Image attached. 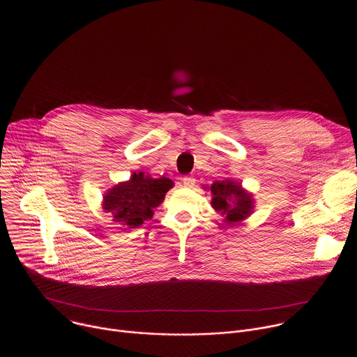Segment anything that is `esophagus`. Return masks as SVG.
Returning a JSON list of instances; mask_svg holds the SVG:
<instances>
[{
    "instance_id": "esophagus-1",
    "label": "esophagus",
    "mask_w": 357,
    "mask_h": 357,
    "mask_svg": "<svg viewBox=\"0 0 357 357\" xmlns=\"http://www.w3.org/2000/svg\"><path fill=\"white\" fill-rule=\"evenodd\" d=\"M195 183H196V179H195L193 176H185V178H182V185H183L185 188H193Z\"/></svg>"
}]
</instances>
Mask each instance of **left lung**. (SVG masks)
Here are the masks:
<instances>
[{"label": "left lung", "mask_w": 357, "mask_h": 357, "mask_svg": "<svg viewBox=\"0 0 357 357\" xmlns=\"http://www.w3.org/2000/svg\"><path fill=\"white\" fill-rule=\"evenodd\" d=\"M208 189L211 193V207L224 217L225 225L240 224L254 213V195L244 189L241 182L227 178L213 182Z\"/></svg>", "instance_id": "8db88e82"}]
</instances>
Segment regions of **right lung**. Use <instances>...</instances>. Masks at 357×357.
Segmentation results:
<instances>
[{
    "instance_id": "1",
    "label": "right lung",
    "mask_w": 357,
    "mask_h": 357,
    "mask_svg": "<svg viewBox=\"0 0 357 357\" xmlns=\"http://www.w3.org/2000/svg\"><path fill=\"white\" fill-rule=\"evenodd\" d=\"M174 182L169 178L133 172L129 181L119 182L105 192L102 208L119 228H137L154 215V208L164 202Z\"/></svg>"
}]
</instances>
